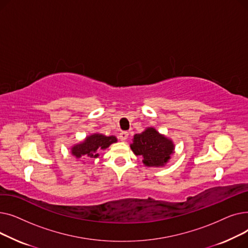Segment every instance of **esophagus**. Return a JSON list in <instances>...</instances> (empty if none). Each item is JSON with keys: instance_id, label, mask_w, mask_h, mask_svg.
Returning <instances> with one entry per match:
<instances>
[{"instance_id": "obj_1", "label": "esophagus", "mask_w": 248, "mask_h": 248, "mask_svg": "<svg viewBox=\"0 0 248 248\" xmlns=\"http://www.w3.org/2000/svg\"><path fill=\"white\" fill-rule=\"evenodd\" d=\"M119 138H120L121 140L124 141V140H126L127 138H128V133H127V132H122V133L119 135Z\"/></svg>"}]
</instances>
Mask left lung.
Wrapping results in <instances>:
<instances>
[{
	"label": "left lung",
	"mask_w": 248,
	"mask_h": 248,
	"mask_svg": "<svg viewBox=\"0 0 248 248\" xmlns=\"http://www.w3.org/2000/svg\"><path fill=\"white\" fill-rule=\"evenodd\" d=\"M129 147L136 155L142 157L146 167H164L175 153L174 141L155 127H147L142 133L136 134Z\"/></svg>",
	"instance_id": "obj_1"
}]
</instances>
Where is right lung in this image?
Segmentation results:
<instances>
[{"label":"right lung","instance_id":"add662e5","mask_svg":"<svg viewBox=\"0 0 248 248\" xmlns=\"http://www.w3.org/2000/svg\"><path fill=\"white\" fill-rule=\"evenodd\" d=\"M117 141L116 137H107L99 133H93L85 137V139L70 148V153L78 160L96 159L99 157V151L107 150L111 144Z\"/></svg>","mask_w":248,"mask_h":248}]
</instances>
